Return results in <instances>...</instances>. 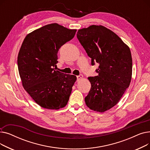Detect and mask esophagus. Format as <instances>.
Here are the masks:
<instances>
[{
  "label": "esophagus",
  "instance_id": "esophagus-1",
  "mask_svg": "<svg viewBox=\"0 0 150 150\" xmlns=\"http://www.w3.org/2000/svg\"><path fill=\"white\" fill-rule=\"evenodd\" d=\"M83 78V75H81V74H80L79 75H78V76H76V78H77V80H81V79H82V78Z\"/></svg>",
  "mask_w": 150,
  "mask_h": 150
}]
</instances>
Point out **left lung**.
<instances>
[{
  "label": "left lung",
  "mask_w": 150,
  "mask_h": 150,
  "mask_svg": "<svg viewBox=\"0 0 150 150\" xmlns=\"http://www.w3.org/2000/svg\"><path fill=\"white\" fill-rule=\"evenodd\" d=\"M77 38L91 58L99 64L97 76L88 77L91 88L84 98L87 106L103 112L119 101L129 87L132 62L129 47L112 31L92 25L78 31Z\"/></svg>",
  "instance_id": "left-lung-1"
}]
</instances>
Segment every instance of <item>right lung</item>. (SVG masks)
Here are the masks:
<instances>
[{"instance_id":"right-lung-1","label":"right lung","mask_w":150,"mask_h":150,"mask_svg":"<svg viewBox=\"0 0 150 150\" xmlns=\"http://www.w3.org/2000/svg\"><path fill=\"white\" fill-rule=\"evenodd\" d=\"M76 31L51 23L28 34L22 44L18 66L22 86L42 108L59 109L67 104L76 77L54 67L60 47L71 40Z\"/></svg>"}]
</instances>
